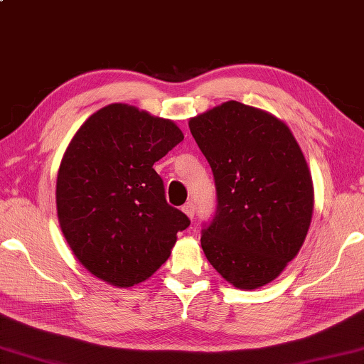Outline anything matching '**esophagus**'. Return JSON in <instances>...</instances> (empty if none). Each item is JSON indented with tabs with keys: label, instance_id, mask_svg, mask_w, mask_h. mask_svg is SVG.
<instances>
[{
	"label": "esophagus",
	"instance_id": "34e87169",
	"mask_svg": "<svg viewBox=\"0 0 364 364\" xmlns=\"http://www.w3.org/2000/svg\"><path fill=\"white\" fill-rule=\"evenodd\" d=\"M182 210H183L185 215H187L190 219H193L194 218V213H196V211H194V203L193 202L185 203V205L182 207Z\"/></svg>",
	"mask_w": 364,
	"mask_h": 364
}]
</instances>
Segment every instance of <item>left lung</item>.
Returning a JSON list of instances; mask_svg holds the SVG:
<instances>
[{
    "label": "left lung",
    "mask_w": 364,
    "mask_h": 364,
    "mask_svg": "<svg viewBox=\"0 0 364 364\" xmlns=\"http://www.w3.org/2000/svg\"><path fill=\"white\" fill-rule=\"evenodd\" d=\"M188 125L216 185L203 253L237 289L269 284L299 252L312 219V177L301 148L286 123L235 100Z\"/></svg>",
    "instance_id": "8db88e82"
}]
</instances>
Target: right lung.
Listing matches in <instances>:
<instances>
[{
	"label": "right lung",
	"instance_id": "obj_1",
	"mask_svg": "<svg viewBox=\"0 0 364 364\" xmlns=\"http://www.w3.org/2000/svg\"><path fill=\"white\" fill-rule=\"evenodd\" d=\"M182 140L171 120L122 103L92 114L70 140L57 177L58 220L97 278L117 287L148 279L190 225L153 168Z\"/></svg>",
	"mask_w": 364,
	"mask_h": 364
}]
</instances>
